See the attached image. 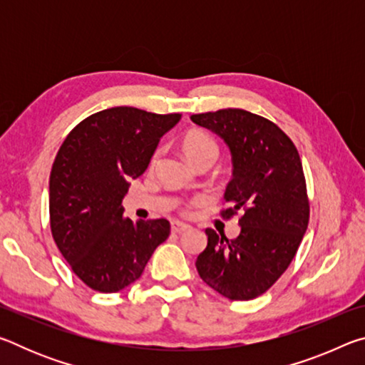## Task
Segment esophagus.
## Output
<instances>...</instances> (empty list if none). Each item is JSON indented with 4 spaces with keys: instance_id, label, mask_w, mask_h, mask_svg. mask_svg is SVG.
<instances>
[{
    "instance_id": "1",
    "label": "esophagus",
    "mask_w": 365,
    "mask_h": 365,
    "mask_svg": "<svg viewBox=\"0 0 365 365\" xmlns=\"http://www.w3.org/2000/svg\"><path fill=\"white\" fill-rule=\"evenodd\" d=\"M170 228H172V232H174V233H183V232L190 230V225L183 224V222H180V220H174V222H172Z\"/></svg>"
}]
</instances>
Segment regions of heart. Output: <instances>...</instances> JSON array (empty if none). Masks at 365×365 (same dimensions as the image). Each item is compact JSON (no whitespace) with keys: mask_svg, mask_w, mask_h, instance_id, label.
<instances>
[{"mask_svg":"<svg viewBox=\"0 0 365 365\" xmlns=\"http://www.w3.org/2000/svg\"><path fill=\"white\" fill-rule=\"evenodd\" d=\"M182 151L185 154V158L193 164L197 159L205 156H217V143H215L211 135H207L202 130H197V128H193V130L187 132V135L183 137ZM158 159H159V151L153 154L151 165L156 164Z\"/></svg>","mask_w":365,"mask_h":365,"instance_id":"b5f03b06","label":"heart"}]
</instances>
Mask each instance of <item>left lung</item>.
Instances as JSON below:
<instances>
[{"instance_id": "left-lung-1", "label": "left lung", "mask_w": 365, "mask_h": 365, "mask_svg": "<svg viewBox=\"0 0 365 365\" xmlns=\"http://www.w3.org/2000/svg\"><path fill=\"white\" fill-rule=\"evenodd\" d=\"M224 140L232 156V180L224 214L242 212L240 233L228 240L206 228L207 246L197 274L232 301L267 292L293 261L309 220L306 182L298 150L274 122L243 109L190 117Z\"/></svg>"}]
</instances>
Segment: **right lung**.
Listing matches in <instances>:
<instances>
[{"mask_svg": "<svg viewBox=\"0 0 365 365\" xmlns=\"http://www.w3.org/2000/svg\"><path fill=\"white\" fill-rule=\"evenodd\" d=\"M180 119L128 106L104 109L80 122L59 148L49 177L53 238L96 292L115 293L138 280L169 237L168 219L133 222L123 217L122 200Z\"/></svg>", "mask_w": 365, "mask_h": 365, "instance_id": "1", "label": "right lung"}]
</instances>
